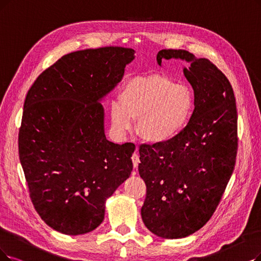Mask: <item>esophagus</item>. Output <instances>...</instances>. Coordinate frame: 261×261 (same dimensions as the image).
Returning a JSON list of instances; mask_svg holds the SVG:
<instances>
[{
  "mask_svg": "<svg viewBox=\"0 0 261 261\" xmlns=\"http://www.w3.org/2000/svg\"><path fill=\"white\" fill-rule=\"evenodd\" d=\"M132 161H133V165H134V168H137L138 167V164H139V155H138V152L136 150V152H135L132 156Z\"/></svg>",
  "mask_w": 261,
  "mask_h": 261,
  "instance_id": "34e87169",
  "label": "esophagus"
}]
</instances>
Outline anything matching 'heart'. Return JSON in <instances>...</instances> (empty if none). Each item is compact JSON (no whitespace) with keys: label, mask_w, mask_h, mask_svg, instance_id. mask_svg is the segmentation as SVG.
Returning a JSON list of instances; mask_svg holds the SVG:
<instances>
[{"label":"heart","mask_w":261,"mask_h":261,"mask_svg":"<svg viewBox=\"0 0 261 261\" xmlns=\"http://www.w3.org/2000/svg\"><path fill=\"white\" fill-rule=\"evenodd\" d=\"M194 106L189 87L161 75L135 77L122 87L119 102L112 103L111 122L117 133L124 134L132 119H137L136 130L143 140L165 143L186 128Z\"/></svg>","instance_id":"heart-1"}]
</instances>
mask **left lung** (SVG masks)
<instances>
[{"label":"left lung","instance_id":"8db88e82","mask_svg":"<svg viewBox=\"0 0 261 261\" xmlns=\"http://www.w3.org/2000/svg\"><path fill=\"white\" fill-rule=\"evenodd\" d=\"M181 59L194 90L195 109L186 128L165 143L141 144L138 171L147 186L141 207L154 234L180 239L203 227L233 172L238 151V114L230 82L207 59L182 49H163L156 60Z\"/></svg>","mask_w":261,"mask_h":261}]
</instances>
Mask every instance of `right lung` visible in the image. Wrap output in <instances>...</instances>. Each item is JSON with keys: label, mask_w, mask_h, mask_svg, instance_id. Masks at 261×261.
<instances>
[{"label": "right lung", "mask_w": 261, "mask_h": 261, "mask_svg": "<svg viewBox=\"0 0 261 261\" xmlns=\"http://www.w3.org/2000/svg\"><path fill=\"white\" fill-rule=\"evenodd\" d=\"M134 54L123 47L71 52L28 92L19 159L36 212L59 232L94 230L106 199L130 175L135 144L106 139L99 100L120 82Z\"/></svg>", "instance_id": "obj_1"}]
</instances>
